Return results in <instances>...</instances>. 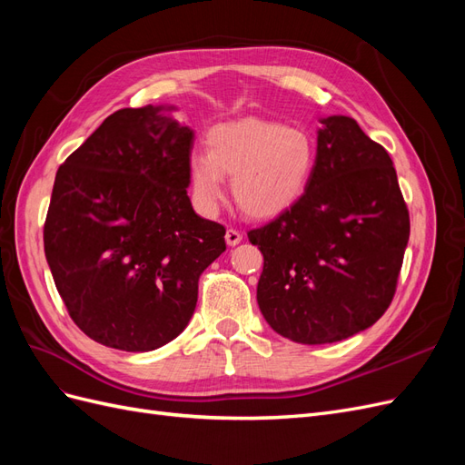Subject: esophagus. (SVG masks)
<instances>
[{
  "instance_id": "1",
  "label": "esophagus",
  "mask_w": 465,
  "mask_h": 465,
  "mask_svg": "<svg viewBox=\"0 0 465 465\" xmlns=\"http://www.w3.org/2000/svg\"><path fill=\"white\" fill-rule=\"evenodd\" d=\"M224 241H227V244H229V246H236V244H241V241H242V234L238 232L236 229H229V231H227V234H224Z\"/></svg>"
}]
</instances>
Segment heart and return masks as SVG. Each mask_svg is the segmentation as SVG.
I'll list each match as a JSON object with an SVG mask.
<instances>
[{
  "instance_id": "b5f03b06",
  "label": "heart",
  "mask_w": 465,
  "mask_h": 465,
  "mask_svg": "<svg viewBox=\"0 0 465 465\" xmlns=\"http://www.w3.org/2000/svg\"><path fill=\"white\" fill-rule=\"evenodd\" d=\"M314 166L316 142L299 125L260 118L221 124L207 134V153L190 157L192 198L203 213H215L229 174L246 215L273 217L301 198Z\"/></svg>"
}]
</instances>
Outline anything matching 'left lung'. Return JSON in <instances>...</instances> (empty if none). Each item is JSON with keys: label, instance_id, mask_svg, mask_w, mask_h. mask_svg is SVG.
Listing matches in <instances>:
<instances>
[{"label": "left lung", "instance_id": "left-lung-1", "mask_svg": "<svg viewBox=\"0 0 465 465\" xmlns=\"http://www.w3.org/2000/svg\"><path fill=\"white\" fill-rule=\"evenodd\" d=\"M316 166L301 198L248 232L263 254L258 304L291 341L347 340L396 294L410 211L388 151L349 116L322 118Z\"/></svg>", "mask_w": 465, "mask_h": 465}]
</instances>
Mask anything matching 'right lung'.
<instances>
[{"label": "right lung", "mask_w": 465, "mask_h": 465, "mask_svg": "<svg viewBox=\"0 0 465 465\" xmlns=\"http://www.w3.org/2000/svg\"><path fill=\"white\" fill-rule=\"evenodd\" d=\"M164 106L122 108L55 174L45 252L77 328L142 353L173 341L198 281L224 250V227L195 215L186 188L193 132Z\"/></svg>", "instance_id": "obj_1"}]
</instances>
